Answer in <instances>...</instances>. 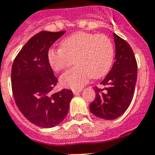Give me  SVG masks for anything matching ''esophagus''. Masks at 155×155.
Masks as SVG:
<instances>
[{
  "label": "esophagus",
  "mask_w": 155,
  "mask_h": 155,
  "mask_svg": "<svg viewBox=\"0 0 155 155\" xmlns=\"http://www.w3.org/2000/svg\"><path fill=\"white\" fill-rule=\"evenodd\" d=\"M82 91V89H78V90H73V94L74 95H78L79 93Z\"/></svg>",
  "instance_id": "1"
}]
</instances>
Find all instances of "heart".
<instances>
[{"label": "heart", "instance_id": "b5f03b06", "mask_svg": "<svg viewBox=\"0 0 155 155\" xmlns=\"http://www.w3.org/2000/svg\"><path fill=\"white\" fill-rule=\"evenodd\" d=\"M114 56L112 41L105 34L76 32L60 42V48H50L48 61L55 71L65 70L75 62L76 66L63 74L60 84L79 89L94 79L103 77L111 68Z\"/></svg>", "mask_w": 155, "mask_h": 155}]
</instances>
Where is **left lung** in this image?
I'll return each instance as SVG.
<instances>
[{
	"label": "left lung",
	"mask_w": 155,
	"mask_h": 155,
	"mask_svg": "<svg viewBox=\"0 0 155 155\" xmlns=\"http://www.w3.org/2000/svg\"><path fill=\"white\" fill-rule=\"evenodd\" d=\"M115 61L100 83L104 88L94 87L95 98L90 110L100 119L112 120L127 110L134 96L137 80V61L130 45L114 33Z\"/></svg>",
	"instance_id": "8db88e82"
}]
</instances>
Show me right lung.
<instances>
[{"instance_id":"1","label":"right lung","mask_w":155,"mask_h":155,"mask_svg":"<svg viewBox=\"0 0 155 155\" xmlns=\"http://www.w3.org/2000/svg\"><path fill=\"white\" fill-rule=\"evenodd\" d=\"M64 33L43 31L36 34L12 64L11 82L15 102L24 116L40 127H53L61 123L73 97L68 89L52 93L58 80L48 61L50 47Z\"/></svg>"}]
</instances>
